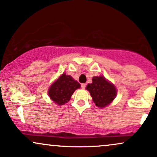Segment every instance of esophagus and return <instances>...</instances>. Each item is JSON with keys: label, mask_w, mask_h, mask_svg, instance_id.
I'll list each match as a JSON object with an SVG mask.
<instances>
[{"label": "esophagus", "mask_w": 157, "mask_h": 157, "mask_svg": "<svg viewBox=\"0 0 157 157\" xmlns=\"http://www.w3.org/2000/svg\"><path fill=\"white\" fill-rule=\"evenodd\" d=\"M86 85L85 84V83H82V84H81V88H82V89H85V88H86Z\"/></svg>", "instance_id": "obj_1"}]
</instances>
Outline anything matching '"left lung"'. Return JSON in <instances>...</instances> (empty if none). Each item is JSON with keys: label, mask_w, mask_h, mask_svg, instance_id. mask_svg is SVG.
<instances>
[{"label": "left lung", "mask_w": 157, "mask_h": 157, "mask_svg": "<svg viewBox=\"0 0 157 157\" xmlns=\"http://www.w3.org/2000/svg\"><path fill=\"white\" fill-rule=\"evenodd\" d=\"M86 89L90 92L95 105L100 108L109 105L117 95L115 86L103 76L94 77L92 83L88 85Z\"/></svg>", "instance_id": "obj_1"}]
</instances>
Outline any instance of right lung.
I'll use <instances>...</instances> for the list:
<instances>
[{
	"label": "right lung",
	"instance_id": "obj_1",
	"mask_svg": "<svg viewBox=\"0 0 157 157\" xmlns=\"http://www.w3.org/2000/svg\"><path fill=\"white\" fill-rule=\"evenodd\" d=\"M80 88V84L70 75L63 74L48 89V96L57 105H64L71 99L75 91Z\"/></svg>",
	"mask_w": 157,
	"mask_h": 157
}]
</instances>
